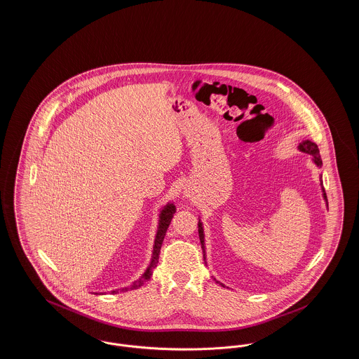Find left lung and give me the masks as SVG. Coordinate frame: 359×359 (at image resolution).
<instances>
[{
	"mask_svg": "<svg viewBox=\"0 0 359 359\" xmlns=\"http://www.w3.org/2000/svg\"><path fill=\"white\" fill-rule=\"evenodd\" d=\"M299 149H300V151H303V152H307V154H312V156H313V158H315V163H316L318 165H322V160H320V156H319V148H318V145H316L315 142H312V141H309V140H306V141H303V142L299 145ZM323 192H325V191H323ZM323 195H325V198L327 199L325 192ZM199 238H201L202 249H203V257L205 258V236H203V227H202V223L201 222H199Z\"/></svg>",
	"mask_w": 359,
	"mask_h": 359,
	"instance_id": "8db88e82",
	"label": "left lung"
}]
</instances>
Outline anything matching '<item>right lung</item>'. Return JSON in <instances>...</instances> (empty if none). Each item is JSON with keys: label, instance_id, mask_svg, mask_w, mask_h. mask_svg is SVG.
Segmentation results:
<instances>
[{"label": "right lung", "instance_id": "obj_1", "mask_svg": "<svg viewBox=\"0 0 359 359\" xmlns=\"http://www.w3.org/2000/svg\"><path fill=\"white\" fill-rule=\"evenodd\" d=\"M173 214H175V205H167V207L161 211V215H160V223H158V230H157V236H156V241H154L152 262H151L149 268L147 269V272L144 273V276H142L140 280H137L136 283H133L129 288H125V290H137V288L142 287V285L148 281V278L152 276V271H154V268H156V265H157V262H158L160 249H161L163 241H164V237H165L167 229H168V226H170V223H171Z\"/></svg>", "mask_w": 359, "mask_h": 359}]
</instances>
